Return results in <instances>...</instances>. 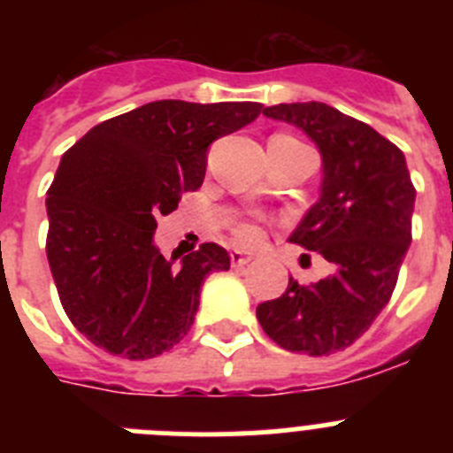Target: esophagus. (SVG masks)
<instances>
[{
	"label": "esophagus",
	"mask_w": 453,
	"mask_h": 453,
	"mask_svg": "<svg viewBox=\"0 0 453 453\" xmlns=\"http://www.w3.org/2000/svg\"><path fill=\"white\" fill-rule=\"evenodd\" d=\"M251 261H254V256H251L250 251H240V250L231 251V265L234 267H245L250 265Z\"/></svg>",
	"instance_id": "esophagus-1"
}]
</instances>
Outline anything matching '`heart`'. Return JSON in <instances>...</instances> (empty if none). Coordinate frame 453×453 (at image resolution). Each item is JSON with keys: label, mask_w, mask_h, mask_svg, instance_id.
<instances>
[{"label": "heart", "mask_w": 453, "mask_h": 453, "mask_svg": "<svg viewBox=\"0 0 453 453\" xmlns=\"http://www.w3.org/2000/svg\"><path fill=\"white\" fill-rule=\"evenodd\" d=\"M235 235H238L242 242H254V240H258V229H256L254 224H240L238 229H235Z\"/></svg>", "instance_id": "b5f03b06"}]
</instances>
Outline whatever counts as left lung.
<instances>
[{
  "label": "left lung",
  "instance_id": "8db88e82",
  "mask_svg": "<svg viewBox=\"0 0 453 453\" xmlns=\"http://www.w3.org/2000/svg\"><path fill=\"white\" fill-rule=\"evenodd\" d=\"M263 115L295 124L322 154L319 199L288 240L335 272L311 286L290 279L256 318L283 349L329 356L361 338L390 302L411 245L415 188L402 150L338 108L279 104Z\"/></svg>",
  "mask_w": 453,
  "mask_h": 453
}]
</instances>
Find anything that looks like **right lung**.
Instances as JSON below:
<instances>
[{"label":"right lung","instance_id":"obj_1","mask_svg":"<svg viewBox=\"0 0 453 453\" xmlns=\"http://www.w3.org/2000/svg\"><path fill=\"white\" fill-rule=\"evenodd\" d=\"M261 111L161 99L92 127L63 154L47 190V261L67 318L92 345L145 361L190 331L203 279L231 258L203 242L174 265L154 245L156 219L202 186L211 142Z\"/></svg>","mask_w":453,"mask_h":453}]
</instances>
